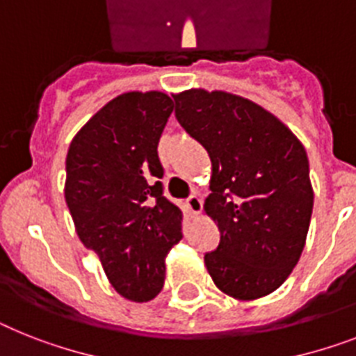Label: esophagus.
Here are the masks:
<instances>
[{"mask_svg": "<svg viewBox=\"0 0 356 356\" xmlns=\"http://www.w3.org/2000/svg\"><path fill=\"white\" fill-rule=\"evenodd\" d=\"M202 207H204V202H202V198H200L198 195H193L187 198V209H189L191 214H200L202 213Z\"/></svg>", "mask_w": 356, "mask_h": 356, "instance_id": "1", "label": "esophagus"}]
</instances>
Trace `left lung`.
Masks as SVG:
<instances>
[{
    "label": "left lung",
    "mask_w": 356,
    "mask_h": 356,
    "mask_svg": "<svg viewBox=\"0 0 356 356\" xmlns=\"http://www.w3.org/2000/svg\"><path fill=\"white\" fill-rule=\"evenodd\" d=\"M176 118L209 152L204 211L220 229L205 254L214 286L236 300L271 295L304 251L313 213L307 152L287 125L224 90L175 94Z\"/></svg>",
    "instance_id": "left-lung-1"
}]
</instances>
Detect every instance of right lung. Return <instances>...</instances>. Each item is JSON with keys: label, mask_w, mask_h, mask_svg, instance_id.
<instances>
[{"label": "right lung", "mask_w": 356, "mask_h": 356, "mask_svg": "<svg viewBox=\"0 0 356 356\" xmlns=\"http://www.w3.org/2000/svg\"><path fill=\"white\" fill-rule=\"evenodd\" d=\"M175 104L160 90L111 99L76 132L67 152L65 202L76 233L98 254L123 298L149 302L184 214L163 196L158 142Z\"/></svg>", "instance_id": "add662e5"}]
</instances>
